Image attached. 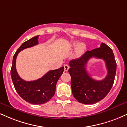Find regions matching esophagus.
I'll list each match as a JSON object with an SVG mask.
<instances>
[{"mask_svg": "<svg viewBox=\"0 0 127 127\" xmlns=\"http://www.w3.org/2000/svg\"><path fill=\"white\" fill-rule=\"evenodd\" d=\"M64 70L65 71H67L68 69H69V65L68 64H64Z\"/></svg>", "mask_w": 127, "mask_h": 127, "instance_id": "esophagus-1", "label": "esophagus"}]
</instances>
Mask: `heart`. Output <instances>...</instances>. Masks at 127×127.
Here are the masks:
<instances>
[{
    "label": "heart",
    "instance_id": "obj_1",
    "mask_svg": "<svg viewBox=\"0 0 127 127\" xmlns=\"http://www.w3.org/2000/svg\"><path fill=\"white\" fill-rule=\"evenodd\" d=\"M73 46L74 47H77V53L79 54H82L85 49V45L83 44H79L77 42H74V43H73Z\"/></svg>",
    "mask_w": 127,
    "mask_h": 127
}]
</instances>
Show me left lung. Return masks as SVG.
Masks as SVG:
<instances>
[{
    "label": "left lung",
    "mask_w": 127,
    "mask_h": 127,
    "mask_svg": "<svg viewBox=\"0 0 127 127\" xmlns=\"http://www.w3.org/2000/svg\"><path fill=\"white\" fill-rule=\"evenodd\" d=\"M92 57L105 61L108 73L103 80H95L86 71L87 63ZM69 65L72 93L80 103L94 104L103 99L109 92L115 79L117 63L112 50L106 44L102 42L99 48L87 51L79 59L70 61Z\"/></svg>",
    "instance_id": "obj_1"
}]
</instances>
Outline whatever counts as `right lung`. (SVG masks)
Segmentation results:
<instances>
[{"label":"right lung","instance_id":"right-lung-1","mask_svg":"<svg viewBox=\"0 0 127 127\" xmlns=\"http://www.w3.org/2000/svg\"><path fill=\"white\" fill-rule=\"evenodd\" d=\"M39 35L25 41L18 49L13 57L10 75L13 85L19 95L25 101L35 105L43 104L54 95L57 81L63 73L64 67L50 70L42 77L36 80L25 81L18 75L16 69V59L18 53L24 49L38 44Z\"/></svg>","mask_w":127,"mask_h":127}]
</instances>
